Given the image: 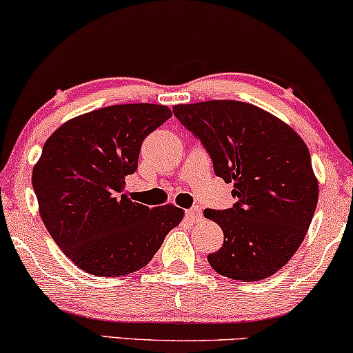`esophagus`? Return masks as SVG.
Wrapping results in <instances>:
<instances>
[{
  "label": "esophagus",
  "instance_id": "34e87169",
  "mask_svg": "<svg viewBox=\"0 0 353 353\" xmlns=\"http://www.w3.org/2000/svg\"><path fill=\"white\" fill-rule=\"evenodd\" d=\"M185 214H188V217H189L192 222H201V221H202V210H201L199 208L189 209Z\"/></svg>",
  "mask_w": 353,
  "mask_h": 353
}]
</instances>
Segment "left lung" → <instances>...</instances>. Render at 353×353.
<instances>
[{"label":"left lung","mask_w":353,"mask_h":353,"mask_svg":"<svg viewBox=\"0 0 353 353\" xmlns=\"http://www.w3.org/2000/svg\"><path fill=\"white\" fill-rule=\"evenodd\" d=\"M172 111L237 199L230 209L204 210L224 232L221 249L208 255L210 267L244 282L274 275L297 252L317 208L307 144L282 119L241 101L176 104Z\"/></svg>","instance_id":"8db88e82"}]
</instances>
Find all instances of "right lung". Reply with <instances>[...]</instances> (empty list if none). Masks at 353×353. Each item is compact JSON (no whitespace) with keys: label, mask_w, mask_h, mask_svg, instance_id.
<instances>
[{"label":"right lung","mask_w":353,"mask_h":353,"mask_svg":"<svg viewBox=\"0 0 353 353\" xmlns=\"http://www.w3.org/2000/svg\"><path fill=\"white\" fill-rule=\"evenodd\" d=\"M171 116L163 104H116L72 117L44 143L31 176L39 216L84 272H136L184 217L174 204L148 208L124 194L145 136Z\"/></svg>","instance_id":"right-lung-1"}]
</instances>
